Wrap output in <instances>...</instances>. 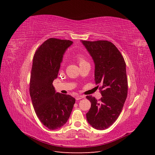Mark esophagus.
<instances>
[{
    "label": "esophagus",
    "mask_w": 155,
    "mask_h": 155,
    "mask_svg": "<svg viewBox=\"0 0 155 155\" xmlns=\"http://www.w3.org/2000/svg\"><path fill=\"white\" fill-rule=\"evenodd\" d=\"M82 98H84V96H79V95H78V96H77L76 97V100H79L82 99Z\"/></svg>",
    "instance_id": "esophagus-1"
}]
</instances>
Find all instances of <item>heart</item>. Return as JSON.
<instances>
[{
    "label": "heart",
    "instance_id": "b5f03b06",
    "mask_svg": "<svg viewBox=\"0 0 155 155\" xmlns=\"http://www.w3.org/2000/svg\"><path fill=\"white\" fill-rule=\"evenodd\" d=\"M78 61L79 63V64H80L84 62H85V61L83 59V58L82 57H81V56H78Z\"/></svg>",
    "mask_w": 155,
    "mask_h": 155
}]
</instances>
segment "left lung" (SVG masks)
Listing matches in <instances>:
<instances>
[{"instance_id": "8db88e82", "label": "left lung", "mask_w": 155, "mask_h": 155, "mask_svg": "<svg viewBox=\"0 0 155 155\" xmlns=\"http://www.w3.org/2000/svg\"><path fill=\"white\" fill-rule=\"evenodd\" d=\"M94 63V80L101 84V98L87 96L91 103L86 114L93 128L104 130L118 118L127 96L126 64L116 46L108 41H81Z\"/></svg>"}]
</instances>
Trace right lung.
Listing matches in <instances>:
<instances>
[{"label": "right lung", "instance_id": "add662e5", "mask_svg": "<svg viewBox=\"0 0 155 155\" xmlns=\"http://www.w3.org/2000/svg\"><path fill=\"white\" fill-rule=\"evenodd\" d=\"M72 43L50 38L40 46L33 59L30 94L37 117L50 130L61 128L67 122L76 102L71 96L56 92L52 84L65 51Z\"/></svg>", "mask_w": 155, "mask_h": 155}]
</instances>
